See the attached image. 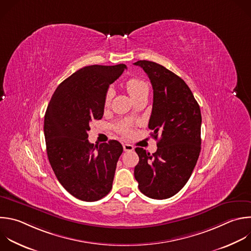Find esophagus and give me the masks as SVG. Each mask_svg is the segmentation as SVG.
Masks as SVG:
<instances>
[{"instance_id":"34e87169","label":"esophagus","mask_w":251,"mask_h":251,"mask_svg":"<svg viewBox=\"0 0 251 251\" xmlns=\"http://www.w3.org/2000/svg\"><path fill=\"white\" fill-rule=\"evenodd\" d=\"M123 149L125 151H132L134 150V147L130 144H123Z\"/></svg>"}]
</instances>
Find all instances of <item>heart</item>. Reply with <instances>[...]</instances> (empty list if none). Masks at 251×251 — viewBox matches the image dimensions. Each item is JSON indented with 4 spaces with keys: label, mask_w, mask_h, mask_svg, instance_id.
<instances>
[{
    "label": "heart",
    "mask_w": 251,
    "mask_h": 251,
    "mask_svg": "<svg viewBox=\"0 0 251 251\" xmlns=\"http://www.w3.org/2000/svg\"><path fill=\"white\" fill-rule=\"evenodd\" d=\"M126 89H127L129 95L131 96V98L133 100H135L140 95H142L144 92H147L149 90L147 82L144 81L141 78H138V77H131V78H129L126 81ZM112 96H113L112 89H108L106 94H105V97H104V105L105 106H107L110 103ZM117 130L119 132L123 133V134H126V135L130 134V132H131L129 124L126 123V122L118 124L117 125Z\"/></svg>",
    "instance_id": "obj_1"
}]
</instances>
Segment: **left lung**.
I'll use <instances>...</instances> for the list:
<instances>
[{"label": "left lung", "instance_id": "1", "mask_svg": "<svg viewBox=\"0 0 251 251\" xmlns=\"http://www.w3.org/2000/svg\"><path fill=\"white\" fill-rule=\"evenodd\" d=\"M148 75L153 90L149 128L157 142L151 154L136 148L139 162L134 176L140 191L152 199L171 198L190 178L201 151V111L186 82L163 66L134 63Z\"/></svg>", "mask_w": 251, "mask_h": 251}]
</instances>
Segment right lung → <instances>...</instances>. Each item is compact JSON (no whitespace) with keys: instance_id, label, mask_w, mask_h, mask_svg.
I'll use <instances>...</instances> for the list:
<instances>
[{"instance_id":"obj_1","label":"right lung","mask_w":251,"mask_h":251,"mask_svg":"<svg viewBox=\"0 0 251 251\" xmlns=\"http://www.w3.org/2000/svg\"><path fill=\"white\" fill-rule=\"evenodd\" d=\"M126 65H92L79 69L54 92L44 116L46 150L52 170L74 197L98 201L112 188L116 164L123 151L116 140L100 145L88 140L90 123L104 112L109 85Z\"/></svg>"}]
</instances>
